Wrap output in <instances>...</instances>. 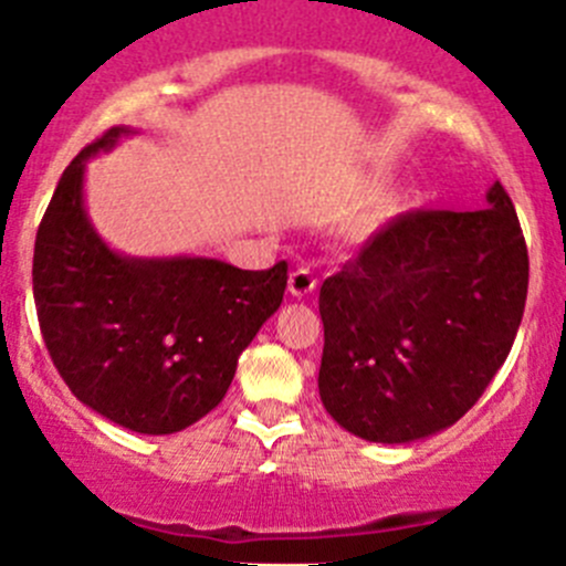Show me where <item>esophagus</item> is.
Wrapping results in <instances>:
<instances>
[{
	"label": "esophagus",
	"instance_id": "esophagus-1",
	"mask_svg": "<svg viewBox=\"0 0 566 566\" xmlns=\"http://www.w3.org/2000/svg\"><path fill=\"white\" fill-rule=\"evenodd\" d=\"M315 287H318V279H315V273L310 271V268H295V271L290 273L287 290L295 298H304V295L313 293Z\"/></svg>",
	"mask_w": 566,
	"mask_h": 566
}]
</instances>
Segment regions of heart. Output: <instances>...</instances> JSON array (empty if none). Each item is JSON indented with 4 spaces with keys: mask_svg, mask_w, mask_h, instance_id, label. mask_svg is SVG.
Segmentation results:
<instances>
[{
    "mask_svg": "<svg viewBox=\"0 0 566 566\" xmlns=\"http://www.w3.org/2000/svg\"><path fill=\"white\" fill-rule=\"evenodd\" d=\"M388 218H394V209H390V206H382V209H379L377 214L371 218V226H379L382 220H388Z\"/></svg>",
    "mask_w": 566,
    "mask_h": 566,
    "instance_id": "b5f03b06",
    "label": "heart"
}]
</instances>
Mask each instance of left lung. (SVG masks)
<instances>
[{
	"instance_id": "8db88e82",
	"label": "left lung",
	"mask_w": 566,
	"mask_h": 566,
	"mask_svg": "<svg viewBox=\"0 0 566 566\" xmlns=\"http://www.w3.org/2000/svg\"><path fill=\"white\" fill-rule=\"evenodd\" d=\"M478 211H405L321 284L326 413L366 441L455 424L509 357L527 245L503 184Z\"/></svg>"
}]
</instances>
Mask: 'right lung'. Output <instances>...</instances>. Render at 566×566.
<instances>
[{
	"label": "right lung",
	"instance_id": "right-lung-1",
	"mask_svg": "<svg viewBox=\"0 0 566 566\" xmlns=\"http://www.w3.org/2000/svg\"><path fill=\"white\" fill-rule=\"evenodd\" d=\"M83 147L57 181L35 234L41 335L69 390L119 427L167 436L223 402L237 357L282 304L287 262L268 271L206 256L130 259L111 251L83 209Z\"/></svg>",
	"mask_w": 566,
	"mask_h": 566
}]
</instances>
